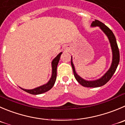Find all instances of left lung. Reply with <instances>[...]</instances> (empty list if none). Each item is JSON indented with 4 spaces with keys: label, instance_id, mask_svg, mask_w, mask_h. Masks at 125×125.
<instances>
[{
    "label": "left lung",
    "instance_id": "1",
    "mask_svg": "<svg viewBox=\"0 0 125 125\" xmlns=\"http://www.w3.org/2000/svg\"><path fill=\"white\" fill-rule=\"evenodd\" d=\"M92 27H96L98 26L101 28L102 31L105 33V35L107 36L108 39H109V42H110V46H111L112 51V62L111 66H110V69L108 70L107 72L101 77V78H99V79L96 80H93V81H88L86 80H84L82 77H80L75 72V70L74 66L72 62V59L71 58V66L72 67V70H73V75L77 80V82L79 83L80 85L82 86H85V87H89V88H96L99 87V86H103L105 85V83L109 81V80L112 78L114 73H115V71L117 69V66H118V64H119L120 61V53L119 50H118V45L117 43V40L115 39V37L114 35V33L112 32L111 30L108 28L107 26H105L104 24L101 21H98V20H95V21H93L91 25Z\"/></svg>",
    "mask_w": 125,
    "mask_h": 125
}]
</instances>
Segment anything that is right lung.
<instances>
[{"label":"right lung","mask_w":125,"mask_h":125,"mask_svg":"<svg viewBox=\"0 0 125 125\" xmlns=\"http://www.w3.org/2000/svg\"><path fill=\"white\" fill-rule=\"evenodd\" d=\"M62 54V52L59 53L56 57L54 58L52 62V75L48 83L45 85L40 86L39 87L35 88L32 89V90H26V89H23L21 88L22 90H24L26 92L28 93L32 94H40L43 93L48 90H50L54 85V83H55L56 79V75H57V66L59 62V59H60L61 55Z\"/></svg>","instance_id":"right-lung-1"}]
</instances>
